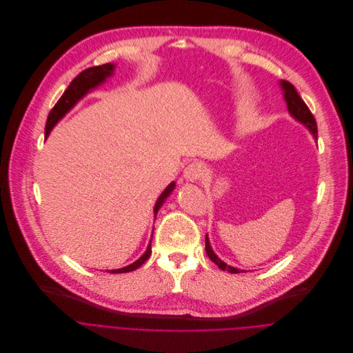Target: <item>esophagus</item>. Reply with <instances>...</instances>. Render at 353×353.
<instances>
[{"mask_svg":"<svg viewBox=\"0 0 353 353\" xmlns=\"http://www.w3.org/2000/svg\"><path fill=\"white\" fill-rule=\"evenodd\" d=\"M204 171H205V167L201 164V163H190L185 171H183V178L189 182H194L197 179H200L203 175H204Z\"/></svg>","mask_w":353,"mask_h":353,"instance_id":"obj_1","label":"esophagus"}]
</instances>
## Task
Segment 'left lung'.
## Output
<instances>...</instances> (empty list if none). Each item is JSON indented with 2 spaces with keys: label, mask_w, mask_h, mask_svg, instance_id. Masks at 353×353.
I'll return each mask as SVG.
<instances>
[{
  "label": "left lung",
  "mask_w": 353,
  "mask_h": 353,
  "mask_svg": "<svg viewBox=\"0 0 353 353\" xmlns=\"http://www.w3.org/2000/svg\"><path fill=\"white\" fill-rule=\"evenodd\" d=\"M279 85H281V88H283V90H284V99H285V101H287V107H288L290 114H291L295 119H298L301 123H303V125L312 132V134L314 136V139H317V123H316V119H314L313 114L310 112L309 107L306 105V103H305V101L302 100V97L298 94L295 86H294L292 83H290L288 81H281ZM205 253H207V256L211 259V261H214L221 270H225V271L232 272V274L246 272V271H243V270L231 267V265H228L227 263H224L221 259H219L217 254L213 252V249H211L207 236H205Z\"/></svg>",
  "instance_id": "8db88e82"
}]
</instances>
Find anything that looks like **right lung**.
<instances>
[{"mask_svg":"<svg viewBox=\"0 0 353 353\" xmlns=\"http://www.w3.org/2000/svg\"><path fill=\"white\" fill-rule=\"evenodd\" d=\"M112 70H114V65L112 63H104V65H99V66H93V68H88V69L82 70V72L72 82L69 83L68 89L63 92L61 99L57 101V104L50 111L47 122H46V137L50 134V132L55 126V123L70 108H72L85 94H88L89 90H92V89L97 88L99 85H101L103 82H105V79L112 75ZM174 188H175V182H171L164 189V192L160 194V197L157 199L156 205H154V214L159 213L160 207L164 204L165 199L171 194ZM152 238H153V235H152ZM150 254H152V241H150L145 254L140 257V259H137L134 263H132V264H129L126 267L118 268V270H107V271L111 272V274H122V272L133 271V270H136V268H139L140 265H142L150 257Z\"/></svg>","mask_w":353,"mask_h":353,"instance_id":"right-lung-1","label":"right lung"}]
</instances>
